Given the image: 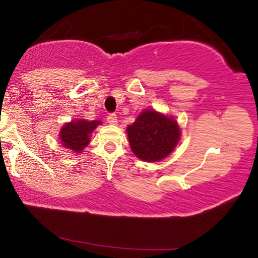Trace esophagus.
Here are the masks:
<instances>
[{
  "label": "esophagus",
  "instance_id": "1",
  "mask_svg": "<svg viewBox=\"0 0 258 258\" xmlns=\"http://www.w3.org/2000/svg\"><path fill=\"white\" fill-rule=\"evenodd\" d=\"M107 121H108V123L109 124H111V125H116L117 124V116H116L115 114H110L107 117Z\"/></svg>",
  "mask_w": 258,
  "mask_h": 258
}]
</instances>
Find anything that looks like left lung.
Segmentation results:
<instances>
[{"mask_svg": "<svg viewBox=\"0 0 258 258\" xmlns=\"http://www.w3.org/2000/svg\"><path fill=\"white\" fill-rule=\"evenodd\" d=\"M126 134L132 151L144 162L164 160L181 140L177 121L155 109H144L135 122L126 126Z\"/></svg>", "mask_w": 258, "mask_h": 258, "instance_id": "1", "label": "left lung"}]
</instances>
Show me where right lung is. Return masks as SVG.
<instances>
[{
  "instance_id": "right-lung-1",
  "label": "right lung",
  "mask_w": 258,
  "mask_h": 258,
  "mask_svg": "<svg viewBox=\"0 0 258 258\" xmlns=\"http://www.w3.org/2000/svg\"><path fill=\"white\" fill-rule=\"evenodd\" d=\"M102 122L98 119L87 121L83 118L73 119L64 123L59 129L58 139L62 147L72 150L75 154H82L86 147L89 146L91 134Z\"/></svg>"
}]
</instances>
